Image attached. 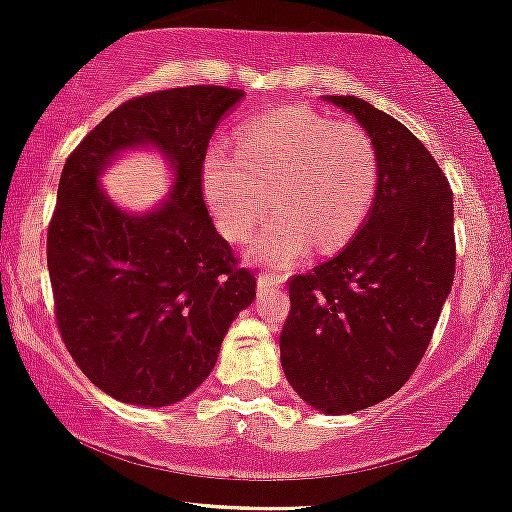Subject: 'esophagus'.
Returning a JSON list of instances; mask_svg holds the SVG:
<instances>
[{
	"label": "esophagus",
	"mask_w": 512,
	"mask_h": 512,
	"mask_svg": "<svg viewBox=\"0 0 512 512\" xmlns=\"http://www.w3.org/2000/svg\"><path fill=\"white\" fill-rule=\"evenodd\" d=\"M283 285V275L278 273H261L258 275V290L268 292V290H275V287Z\"/></svg>",
	"instance_id": "34e87169"
}]
</instances>
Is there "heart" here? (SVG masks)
Returning <instances> with one entry per match:
<instances>
[{"label":"heart","mask_w":512,"mask_h":512,"mask_svg":"<svg viewBox=\"0 0 512 512\" xmlns=\"http://www.w3.org/2000/svg\"><path fill=\"white\" fill-rule=\"evenodd\" d=\"M380 191V154L363 128L283 108L241 130L237 149L212 145L203 193L229 241H246L271 210L278 215L254 244L256 258L287 268L317 246L343 249Z\"/></svg>","instance_id":"b5f03b06"}]
</instances>
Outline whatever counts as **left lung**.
<instances>
[{"mask_svg":"<svg viewBox=\"0 0 512 512\" xmlns=\"http://www.w3.org/2000/svg\"><path fill=\"white\" fill-rule=\"evenodd\" d=\"M324 99L372 137L380 191L341 254L290 280L280 363L309 406L341 416L409 382L450 295L457 249L450 183L423 142L363 99Z\"/></svg>","mask_w":512,"mask_h":512,"instance_id":"8db88e82","label":"left lung"}]
</instances>
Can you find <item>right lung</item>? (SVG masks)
Instances as JSON below:
<instances>
[{
	"mask_svg": "<svg viewBox=\"0 0 512 512\" xmlns=\"http://www.w3.org/2000/svg\"><path fill=\"white\" fill-rule=\"evenodd\" d=\"M244 91L179 86L135 96L74 147L48 227L62 341L96 387L125 404L169 406L205 382L222 338L256 297L203 200V162ZM159 146L175 169L162 209L128 216L98 186L123 148Z\"/></svg>",
	"mask_w": 512,
	"mask_h": 512,
	"instance_id": "1",
	"label": "right lung"
}]
</instances>
